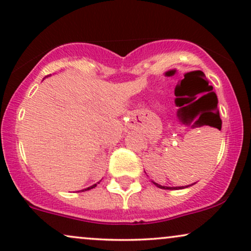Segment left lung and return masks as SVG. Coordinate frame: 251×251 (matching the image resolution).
<instances>
[{
	"instance_id": "left-lung-1",
	"label": "left lung",
	"mask_w": 251,
	"mask_h": 251,
	"mask_svg": "<svg viewBox=\"0 0 251 251\" xmlns=\"http://www.w3.org/2000/svg\"><path fill=\"white\" fill-rule=\"evenodd\" d=\"M214 93V92H213ZM214 97H216V103H214V105L212 106L214 109H216V113L217 114H214V115H216V118H217V120H218V129H221V120H220V118H219V113H218V109H217V106H218V98H217V94L214 93ZM151 182L152 183H153L154 185H157L158 188H160V189H167V190H178V189H184V188H188V187H190V185H193V184H195V183H193V184H189V185H184V187H167V185H161V184H158L157 182H154V181H152L151 180Z\"/></svg>"
}]
</instances>
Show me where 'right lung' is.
Here are the masks:
<instances>
[{"label":"right lung","mask_w":251,"mask_h":251,"mask_svg":"<svg viewBox=\"0 0 251 251\" xmlns=\"http://www.w3.org/2000/svg\"><path fill=\"white\" fill-rule=\"evenodd\" d=\"M98 183H100V181H99V182H97V183H94L93 185H91V187H87V188H85V189H83V190H80V191H86V190L93 189V188H96V187H97V184H98Z\"/></svg>","instance_id":"right-lung-1"}]
</instances>
